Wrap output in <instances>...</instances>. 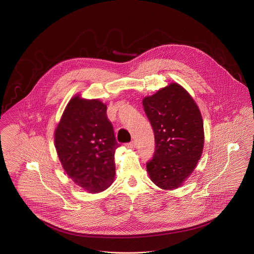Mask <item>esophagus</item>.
<instances>
[{
  "instance_id": "obj_1",
  "label": "esophagus",
  "mask_w": 254,
  "mask_h": 254,
  "mask_svg": "<svg viewBox=\"0 0 254 254\" xmlns=\"http://www.w3.org/2000/svg\"><path fill=\"white\" fill-rule=\"evenodd\" d=\"M135 146V142H129V143H127V147H128V148H133Z\"/></svg>"
}]
</instances>
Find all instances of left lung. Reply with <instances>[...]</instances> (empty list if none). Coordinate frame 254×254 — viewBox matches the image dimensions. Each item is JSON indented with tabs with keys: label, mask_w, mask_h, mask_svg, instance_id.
Masks as SVG:
<instances>
[{
	"label": "left lung",
	"mask_w": 254,
	"mask_h": 254,
	"mask_svg": "<svg viewBox=\"0 0 254 254\" xmlns=\"http://www.w3.org/2000/svg\"><path fill=\"white\" fill-rule=\"evenodd\" d=\"M155 136V152L146 163L152 183L163 190L183 185L200 160L204 128L200 111L190 93L174 82L142 99Z\"/></svg>",
	"instance_id": "left-lung-1"
}]
</instances>
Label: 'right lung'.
I'll use <instances>...</instances> for the list:
<instances>
[{
    "label": "right lung",
    "instance_id": "1",
    "mask_svg": "<svg viewBox=\"0 0 254 254\" xmlns=\"http://www.w3.org/2000/svg\"><path fill=\"white\" fill-rule=\"evenodd\" d=\"M55 146L61 165L72 182L89 193H99L115 177L116 142L107 105L99 99L74 95L55 130Z\"/></svg>",
    "mask_w": 254,
    "mask_h": 254
}]
</instances>
